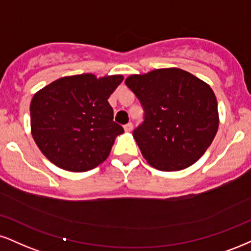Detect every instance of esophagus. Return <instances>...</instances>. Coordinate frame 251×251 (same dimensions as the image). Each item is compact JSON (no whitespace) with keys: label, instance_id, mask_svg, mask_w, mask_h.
Segmentation results:
<instances>
[{"label":"esophagus","instance_id":"obj_1","mask_svg":"<svg viewBox=\"0 0 251 251\" xmlns=\"http://www.w3.org/2000/svg\"><path fill=\"white\" fill-rule=\"evenodd\" d=\"M124 128H125L126 132H131L132 129H133V124H132V123H127L125 126H124Z\"/></svg>","mask_w":251,"mask_h":251}]
</instances>
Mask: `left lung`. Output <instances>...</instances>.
Here are the masks:
<instances>
[{
  "label": "left lung",
  "mask_w": 251,
  "mask_h": 251,
  "mask_svg": "<svg viewBox=\"0 0 251 251\" xmlns=\"http://www.w3.org/2000/svg\"><path fill=\"white\" fill-rule=\"evenodd\" d=\"M144 108L133 131L141 154L159 171H181L204 154L219 128L217 101L208 84L176 68L126 78Z\"/></svg>",
  "instance_id": "1"
}]
</instances>
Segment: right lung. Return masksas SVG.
<instances>
[{
	"label": "right lung",
	"instance_id": "right-lung-1",
	"mask_svg": "<svg viewBox=\"0 0 251 251\" xmlns=\"http://www.w3.org/2000/svg\"><path fill=\"white\" fill-rule=\"evenodd\" d=\"M123 79L120 75L63 77L32 97V138L52 164L86 172L106 160L114 139L124 133L107 101Z\"/></svg>",
	"mask_w": 251,
	"mask_h": 251
}]
</instances>
